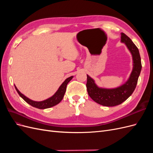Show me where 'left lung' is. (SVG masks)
Listing matches in <instances>:
<instances>
[{"mask_svg":"<svg viewBox=\"0 0 153 153\" xmlns=\"http://www.w3.org/2000/svg\"><path fill=\"white\" fill-rule=\"evenodd\" d=\"M121 42L124 43L133 57V68L128 81L115 89H103L97 86L93 79L87 75V91L89 96L95 102L105 106H114L121 104L130 96L135 89L138 76L142 69L139 51L131 39L121 33Z\"/></svg>","mask_w":153,"mask_h":153,"instance_id":"left-lung-1","label":"left lung"}]
</instances>
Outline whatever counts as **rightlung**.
<instances>
[{"instance_id": "1", "label": "right lung", "mask_w": 153, "mask_h": 153, "mask_svg": "<svg viewBox=\"0 0 153 153\" xmlns=\"http://www.w3.org/2000/svg\"><path fill=\"white\" fill-rule=\"evenodd\" d=\"M72 78H73V76L66 78L65 81H64L62 84V85L60 86L59 89L57 90V91L56 92H55L53 96H52L51 98L46 100L42 101H32V100L29 99L28 98H27L25 96L22 94L21 92L18 90L16 86H15V89L18 93V94H19L27 103H29L31 106H34V107H36L37 108L45 109V108L52 107V106L56 105L61 102V100L63 98L64 96V94H65V92H66V86L69 83V82L70 81Z\"/></svg>"}]
</instances>
